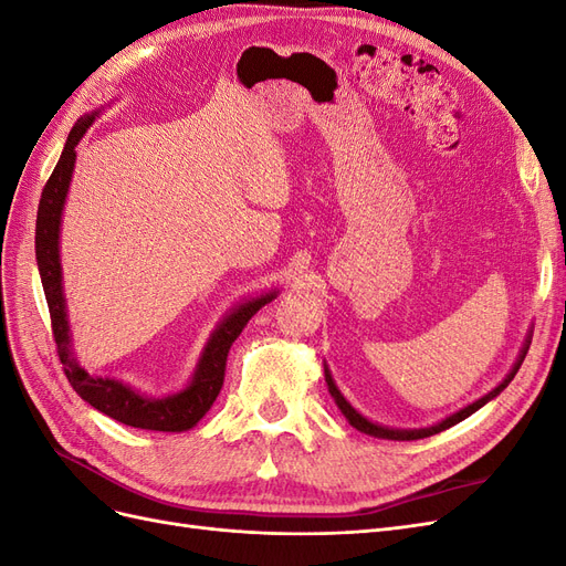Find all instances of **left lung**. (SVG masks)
Returning <instances> with one entry per match:
<instances>
[{"label": "left lung", "mask_w": 566, "mask_h": 566, "mask_svg": "<svg viewBox=\"0 0 566 566\" xmlns=\"http://www.w3.org/2000/svg\"><path fill=\"white\" fill-rule=\"evenodd\" d=\"M526 352H528V347H524V352H522V356H520L517 366L512 368V373L507 375V378H505L499 387H495L493 391H489L486 397H482L479 401H474V403H472V406H468V408L458 410L455 416H451V418H447V420H441L439 424H434V427H427V430H387V427L373 424V422H368L364 416H358L356 410L345 401V397H342L339 389L335 387V382H333V378H331V373H328V370H325V382H328V389H331V394H333L335 403L339 406L342 413H345V418L352 422V427H356L358 432H366V434H370V437H380V439H391V441H416V439H424V437H432V434H439V432H443V430H449V427L458 424L460 420L470 418V416L474 413V410H479V408H482L484 403H489V401L495 397V394H501V391L507 387V382H510L512 378H515V373L520 370V366H522V361H524Z\"/></svg>", "instance_id": "obj_1"}]
</instances>
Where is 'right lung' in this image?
Wrapping results in <instances>:
<instances>
[{"mask_svg": "<svg viewBox=\"0 0 566 566\" xmlns=\"http://www.w3.org/2000/svg\"><path fill=\"white\" fill-rule=\"evenodd\" d=\"M94 115L77 119V125L67 134L65 148L54 167V172L46 179L44 191L38 208V227H35V252H38V266L44 285V295L49 304L51 316V333H54L59 361L63 364V373L71 387L80 397L94 406L108 418L139 427V430H156V432H184L208 413L214 403L217 394L224 385L227 373V358L229 349L235 337L243 333L248 321L262 310L266 302L276 297V293L262 295L252 302H245L219 325L212 339L205 349L196 378L184 391L175 394L167 399H148L142 397L139 391L132 387L115 382L108 378H94L84 368L77 366L75 356L71 354V335H67V321H65V304H63V290H61V262H59V227H61V210L67 193V184L73 177L75 167V146L82 139V134L92 125Z\"/></svg>", "mask_w": 566, "mask_h": 566, "instance_id": "1", "label": "right lung"}]
</instances>
